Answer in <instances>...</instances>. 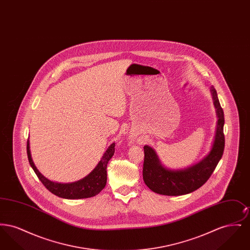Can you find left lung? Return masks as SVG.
Returning <instances> with one entry per match:
<instances>
[{
	"mask_svg": "<svg viewBox=\"0 0 250 250\" xmlns=\"http://www.w3.org/2000/svg\"><path fill=\"white\" fill-rule=\"evenodd\" d=\"M211 92L218 117L211 152L200 163L188 168L169 170L161 166L157 155L151 147L144 146L143 180L145 185L151 190L166 196L186 195L200 188L214 172V168L217 166L224 152L225 137L223 126L225 120L223 108L220 106L214 86L211 87Z\"/></svg>",
	"mask_w": 250,
	"mask_h": 250,
	"instance_id": "1",
	"label": "left lung"
}]
</instances>
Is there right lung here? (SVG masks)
I'll use <instances>...</instances> for the list:
<instances>
[{"label":"right lung","mask_w":250,"mask_h":250,"mask_svg":"<svg viewBox=\"0 0 250 250\" xmlns=\"http://www.w3.org/2000/svg\"><path fill=\"white\" fill-rule=\"evenodd\" d=\"M115 143H112L107 148L106 153L95 167V169L85 178L71 184H59L51 182L45 178L36 168L30 154L29 140L27 142V155L30 162V165L35 170L38 179L45 186V188L50 191L52 194L58 196L60 198L76 200V199H85L91 198L97 195L102 190L107 183V165L109 159L114 155L115 152Z\"/></svg>","instance_id":"obj_1"}]
</instances>
